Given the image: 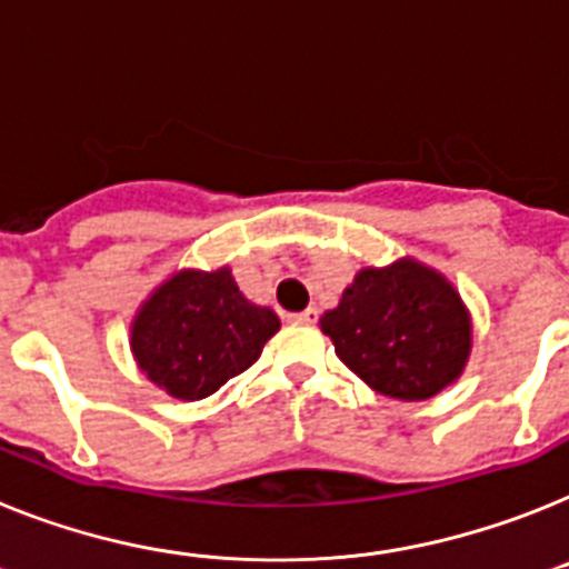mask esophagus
Listing matches in <instances>:
<instances>
[{
  "instance_id": "esophagus-1",
  "label": "esophagus",
  "mask_w": 569,
  "mask_h": 569,
  "mask_svg": "<svg viewBox=\"0 0 569 569\" xmlns=\"http://www.w3.org/2000/svg\"><path fill=\"white\" fill-rule=\"evenodd\" d=\"M288 319L293 325H313L319 319V310L317 308H308V310H302V313H290Z\"/></svg>"
}]
</instances>
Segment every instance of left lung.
<instances>
[{
  "mask_svg": "<svg viewBox=\"0 0 569 569\" xmlns=\"http://www.w3.org/2000/svg\"><path fill=\"white\" fill-rule=\"evenodd\" d=\"M337 357L395 400H429L463 373L469 310L451 281L415 259L366 267L322 319Z\"/></svg>",
  "mask_w": 569,
  "mask_h": 569,
  "instance_id": "1",
  "label": "left lung"
}]
</instances>
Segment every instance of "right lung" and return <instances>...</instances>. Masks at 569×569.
Instances as JSON below:
<instances>
[{"mask_svg":"<svg viewBox=\"0 0 569 569\" xmlns=\"http://www.w3.org/2000/svg\"><path fill=\"white\" fill-rule=\"evenodd\" d=\"M279 317L238 290L230 267L181 270L140 305L132 353L140 371L174 400H203L261 357Z\"/></svg>","mask_w":569,"mask_h":569,"instance_id":"add662e5","label":"right lung"}]
</instances>
